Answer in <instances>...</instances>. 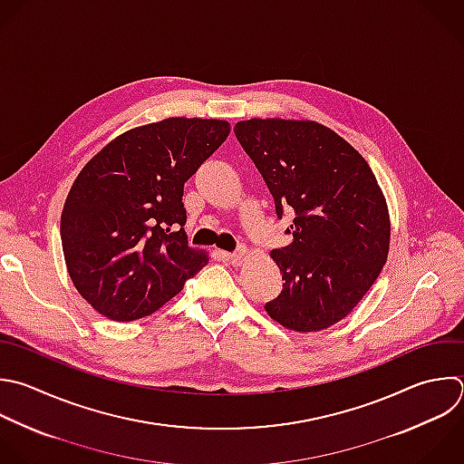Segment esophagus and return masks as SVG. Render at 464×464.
Returning a JSON list of instances; mask_svg holds the SVG:
<instances>
[{
	"mask_svg": "<svg viewBox=\"0 0 464 464\" xmlns=\"http://www.w3.org/2000/svg\"><path fill=\"white\" fill-rule=\"evenodd\" d=\"M245 259H246V250L245 248H241L234 254H228V261H230L232 266H241L245 263Z\"/></svg>",
	"mask_w": 464,
	"mask_h": 464,
	"instance_id": "esophagus-1",
	"label": "esophagus"
}]
</instances>
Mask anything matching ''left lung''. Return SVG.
Here are the masks:
<instances>
[{
  "label": "left lung",
  "instance_id": "8db88e82",
  "mask_svg": "<svg viewBox=\"0 0 464 464\" xmlns=\"http://www.w3.org/2000/svg\"><path fill=\"white\" fill-rule=\"evenodd\" d=\"M236 138L261 172L276 214L292 208V243L272 250L281 294L265 304L281 326L306 334L344 319L386 263L390 214L364 158L310 120L252 118Z\"/></svg>",
  "mask_w": 464,
  "mask_h": 464
}]
</instances>
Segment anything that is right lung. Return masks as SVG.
I'll list each match as a JSON object with an SVG mask.
<instances>
[{"label":"right lung","instance_id":"right-lung-1","mask_svg":"<svg viewBox=\"0 0 464 464\" xmlns=\"http://www.w3.org/2000/svg\"><path fill=\"white\" fill-rule=\"evenodd\" d=\"M228 132L225 120L167 118L120 134L82 169L62 245L76 290L102 315H150L208 263L188 246L183 187Z\"/></svg>","mask_w":464,"mask_h":464}]
</instances>
